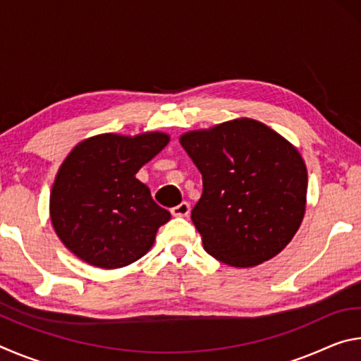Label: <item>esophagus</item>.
<instances>
[{
  "instance_id": "obj_1",
  "label": "esophagus",
  "mask_w": 361,
  "mask_h": 361,
  "mask_svg": "<svg viewBox=\"0 0 361 361\" xmlns=\"http://www.w3.org/2000/svg\"><path fill=\"white\" fill-rule=\"evenodd\" d=\"M189 204L188 202H181L176 207H173L172 210H170V213H172L173 216H188L189 215Z\"/></svg>"
}]
</instances>
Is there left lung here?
<instances>
[{
	"mask_svg": "<svg viewBox=\"0 0 361 361\" xmlns=\"http://www.w3.org/2000/svg\"><path fill=\"white\" fill-rule=\"evenodd\" d=\"M180 143L202 173L191 218L205 252L232 267L282 252L307 202V169L295 146L250 118L186 132Z\"/></svg>",
	"mask_w": 361,
	"mask_h": 361,
	"instance_id": "1",
	"label": "left lung"
}]
</instances>
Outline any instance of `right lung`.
<instances>
[{
    "label": "right lung",
    "mask_w": 361,
    "mask_h": 361,
    "mask_svg": "<svg viewBox=\"0 0 361 361\" xmlns=\"http://www.w3.org/2000/svg\"><path fill=\"white\" fill-rule=\"evenodd\" d=\"M169 142L164 132L100 133L68 152L51 189L49 213L73 255L90 266L118 269L149 252L170 213L135 175Z\"/></svg>",
    "instance_id": "1"
}]
</instances>
